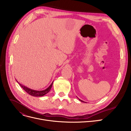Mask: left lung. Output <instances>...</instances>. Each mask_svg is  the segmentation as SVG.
Returning a JSON list of instances; mask_svg holds the SVG:
<instances>
[{
	"label": "left lung",
	"mask_w": 131,
	"mask_h": 131,
	"mask_svg": "<svg viewBox=\"0 0 131 131\" xmlns=\"http://www.w3.org/2000/svg\"><path fill=\"white\" fill-rule=\"evenodd\" d=\"M79 100H80V101H82V102H84V101H82V100H80V99H79Z\"/></svg>",
	"instance_id": "obj_1"
}]
</instances>
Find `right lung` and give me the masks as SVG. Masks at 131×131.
<instances>
[{"label": "right lung", "mask_w": 131, "mask_h": 131, "mask_svg": "<svg viewBox=\"0 0 131 131\" xmlns=\"http://www.w3.org/2000/svg\"><path fill=\"white\" fill-rule=\"evenodd\" d=\"M53 82H52L51 84L50 85V86L48 87V88H47L46 89H45V90H42V91H37V90H33V89H30V88H27V87H26V86H24V85H23L21 84H20L19 82H18V81H17V83L19 84L20 87H22L24 89V90H25L27 93H29L30 95H31L32 96H33V97H42V96H43L44 95L48 93V92L50 91V89L52 87V84H53Z\"/></svg>", "instance_id": "1"}]
</instances>
